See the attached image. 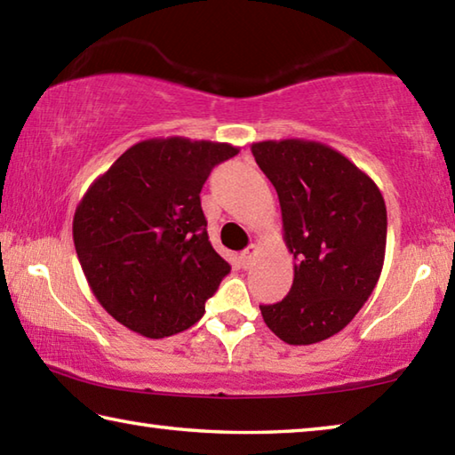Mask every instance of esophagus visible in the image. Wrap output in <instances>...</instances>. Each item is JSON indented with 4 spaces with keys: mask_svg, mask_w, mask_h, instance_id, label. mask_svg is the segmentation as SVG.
<instances>
[{
    "mask_svg": "<svg viewBox=\"0 0 455 455\" xmlns=\"http://www.w3.org/2000/svg\"><path fill=\"white\" fill-rule=\"evenodd\" d=\"M259 252V246L257 244H251L249 249L241 252V265L244 268H249L252 265V259H255V255Z\"/></svg>",
    "mask_w": 455,
    "mask_h": 455,
    "instance_id": "esophagus-1",
    "label": "esophagus"
}]
</instances>
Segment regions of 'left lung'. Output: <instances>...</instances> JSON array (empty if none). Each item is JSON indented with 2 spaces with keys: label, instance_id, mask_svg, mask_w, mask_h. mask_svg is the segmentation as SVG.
Segmentation results:
<instances>
[{
  "label": "left lung",
  "instance_id": "1",
  "mask_svg": "<svg viewBox=\"0 0 455 455\" xmlns=\"http://www.w3.org/2000/svg\"><path fill=\"white\" fill-rule=\"evenodd\" d=\"M273 182L295 279L281 303L260 305L267 327L289 345L333 337L379 281L387 211L369 176L327 144L265 140L251 146Z\"/></svg>",
  "mask_w": 455,
  "mask_h": 455
}]
</instances>
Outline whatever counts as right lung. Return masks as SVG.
Wrapping results in <instances>:
<instances>
[{"instance_id":"right-lung-1","label":"right lung","mask_w":455,"mask_h":455,"mask_svg":"<svg viewBox=\"0 0 455 455\" xmlns=\"http://www.w3.org/2000/svg\"><path fill=\"white\" fill-rule=\"evenodd\" d=\"M236 146L150 138L92 182L74 214V246L98 303L150 339L203 317L230 265L212 249L200 190Z\"/></svg>"}]
</instances>
